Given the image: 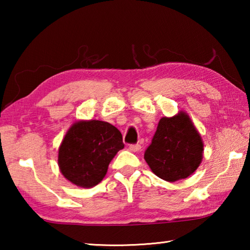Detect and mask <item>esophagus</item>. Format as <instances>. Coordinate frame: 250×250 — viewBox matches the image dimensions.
<instances>
[{"instance_id":"1","label":"esophagus","mask_w":250,"mask_h":250,"mask_svg":"<svg viewBox=\"0 0 250 250\" xmlns=\"http://www.w3.org/2000/svg\"><path fill=\"white\" fill-rule=\"evenodd\" d=\"M129 149H130V151H132V152H138V151L141 150V146L140 145H130Z\"/></svg>"}]
</instances>
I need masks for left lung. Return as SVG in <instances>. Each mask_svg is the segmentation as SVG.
Instances as JSON below:
<instances>
[{"mask_svg": "<svg viewBox=\"0 0 250 250\" xmlns=\"http://www.w3.org/2000/svg\"><path fill=\"white\" fill-rule=\"evenodd\" d=\"M203 140L186 112L161 118L145 152V160L160 179L175 182L188 177L200 167Z\"/></svg>", "mask_w": 250, "mask_h": 250, "instance_id": "1", "label": "left lung"}]
</instances>
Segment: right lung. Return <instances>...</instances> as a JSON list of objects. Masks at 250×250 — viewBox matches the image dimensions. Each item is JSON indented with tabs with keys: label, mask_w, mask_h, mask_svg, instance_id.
Returning <instances> with one entry per match:
<instances>
[{
	"label": "right lung",
	"mask_w": 250,
	"mask_h": 250,
	"mask_svg": "<svg viewBox=\"0 0 250 250\" xmlns=\"http://www.w3.org/2000/svg\"><path fill=\"white\" fill-rule=\"evenodd\" d=\"M124 146L115 125L99 120L77 121L59 146L58 167L73 184L92 188L103 181L109 163Z\"/></svg>",
	"instance_id": "add662e5"
}]
</instances>
